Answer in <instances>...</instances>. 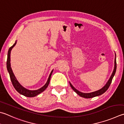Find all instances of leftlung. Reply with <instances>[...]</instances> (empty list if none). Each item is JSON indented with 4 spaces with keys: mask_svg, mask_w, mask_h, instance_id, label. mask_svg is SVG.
<instances>
[{
    "mask_svg": "<svg viewBox=\"0 0 124 124\" xmlns=\"http://www.w3.org/2000/svg\"><path fill=\"white\" fill-rule=\"evenodd\" d=\"M115 55H116V57H115V59H114V67L113 71L112 72V74H111L110 78H109V79H108V80L107 81L106 84L103 86V87H102L101 88H100V90H98L96 91H94V92H90V93H83V92H80V91H78V90H77L76 88L72 85L71 83L70 82V86H71V88L73 90L74 92H75L77 94H78L79 96L83 97V98H91L99 96V95H101L103 94L107 90V89L108 88L109 85H110V84H111L112 80V79H113L114 74H115L116 72V53H115Z\"/></svg>",
    "mask_w": 124,
    "mask_h": 124,
    "instance_id": "left-lung-1",
    "label": "left lung"
}]
</instances>
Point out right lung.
I'll use <instances>...</instances> for the list:
<instances>
[{"label":"right lung","mask_w":124,"mask_h":124,"mask_svg":"<svg viewBox=\"0 0 124 124\" xmlns=\"http://www.w3.org/2000/svg\"><path fill=\"white\" fill-rule=\"evenodd\" d=\"M17 41V40L16 41L15 43L8 50V59H7V62H6L7 69H8V73L10 74V79L12 81V83L13 84V86H14V87H15L16 91H17L18 93H19L20 94H22L23 95H24L25 97H36L37 95H38V94H40V93H41V92H43V91H45L46 89V88L48 87L49 83H50L51 77L52 74L53 70H52V71L51 72L47 81H46V84L43 86V87H41V88H39V89L36 90H30L29 89H27V88H25L24 87H23V86L21 85L19 83V81L17 80V79H16L15 74H14L13 72L12 71V70L11 67V62H10L11 52L12 49L14 47V46L16 45Z\"/></svg>","instance_id":"obj_1"}]
</instances>
